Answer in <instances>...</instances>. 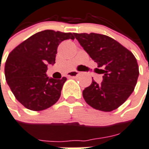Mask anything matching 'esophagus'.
Listing matches in <instances>:
<instances>
[{
  "label": "esophagus",
  "instance_id": "34e87169",
  "mask_svg": "<svg viewBox=\"0 0 149 149\" xmlns=\"http://www.w3.org/2000/svg\"><path fill=\"white\" fill-rule=\"evenodd\" d=\"M78 75H79V72L72 71V72H69V73H68L67 77H69V78H74V77H77Z\"/></svg>",
  "mask_w": 149,
  "mask_h": 149
}]
</instances>
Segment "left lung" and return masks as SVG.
<instances>
[{
    "label": "left lung",
    "instance_id": "obj_1",
    "mask_svg": "<svg viewBox=\"0 0 149 149\" xmlns=\"http://www.w3.org/2000/svg\"><path fill=\"white\" fill-rule=\"evenodd\" d=\"M92 60L98 64V73L102 81L83 91V97L91 107L99 111H112L124 103L134 90L139 76V68L134 55L109 36L95 33L74 34Z\"/></svg>",
    "mask_w": 149,
    "mask_h": 149
}]
</instances>
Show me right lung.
<instances>
[{
	"instance_id": "right-lung-1",
	"label": "right lung",
	"mask_w": 149,
	"mask_h": 149,
	"mask_svg": "<svg viewBox=\"0 0 149 149\" xmlns=\"http://www.w3.org/2000/svg\"><path fill=\"white\" fill-rule=\"evenodd\" d=\"M74 39L72 33L45 30L20 43L8 54L4 72L16 100L31 111L49 108L57 102L66 77H47V65L55 63L58 45Z\"/></svg>"
}]
</instances>
